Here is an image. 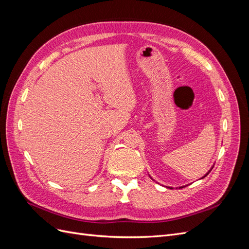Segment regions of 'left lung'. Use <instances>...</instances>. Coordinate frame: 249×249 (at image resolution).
<instances>
[{
  "mask_svg": "<svg viewBox=\"0 0 249 249\" xmlns=\"http://www.w3.org/2000/svg\"><path fill=\"white\" fill-rule=\"evenodd\" d=\"M208 173H209V172H208ZM208 173H207V175H208ZM207 175H206V176H207ZM206 176H205V177H206ZM205 177H203V178H205ZM180 188H183V187H180Z\"/></svg>",
  "mask_w": 249,
  "mask_h": 249,
  "instance_id": "8db88e82",
  "label": "left lung"
}]
</instances>
